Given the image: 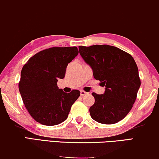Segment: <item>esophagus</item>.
Here are the masks:
<instances>
[{
  "instance_id": "obj_1",
  "label": "esophagus",
  "mask_w": 159,
  "mask_h": 159,
  "mask_svg": "<svg viewBox=\"0 0 159 159\" xmlns=\"http://www.w3.org/2000/svg\"><path fill=\"white\" fill-rule=\"evenodd\" d=\"M87 94H89V93H87V92L84 91V90H81V91H80V95H81V96L86 95H87Z\"/></svg>"
}]
</instances>
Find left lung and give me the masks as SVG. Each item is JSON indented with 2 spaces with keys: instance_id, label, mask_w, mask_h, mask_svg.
<instances>
[{
  "instance_id": "obj_1",
  "label": "left lung",
  "mask_w": 159,
  "mask_h": 159,
  "mask_svg": "<svg viewBox=\"0 0 159 159\" xmlns=\"http://www.w3.org/2000/svg\"><path fill=\"white\" fill-rule=\"evenodd\" d=\"M80 54L93 69V76L105 86V93L92 95V118L102 124H114L130 111L141 86L137 64L128 53L106 44L79 47Z\"/></svg>"
}]
</instances>
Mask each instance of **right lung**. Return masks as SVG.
<instances>
[{
	"instance_id": "obj_1",
	"label": "right lung",
	"mask_w": 159,
	"mask_h": 159,
	"mask_svg": "<svg viewBox=\"0 0 159 159\" xmlns=\"http://www.w3.org/2000/svg\"><path fill=\"white\" fill-rule=\"evenodd\" d=\"M78 53L76 47H52L34 55L23 66L19 92L25 107L38 123L56 125L67 118L80 92L64 93L57 83L64 77L68 64Z\"/></svg>"
}]
</instances>
